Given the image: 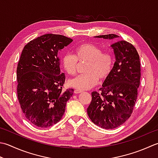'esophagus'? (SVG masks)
I'll list each match as a JSON object with an SVG mask.
<instances>
[{"label":"esophagus","instance_id":"esophagus-1","mask_svg":"<svg viewBox=\"0 0 158 158\" xmlns=\"http://www.w3.org/2000/svg\"><path fill=\"white\" fill-rule=\"evenodd\" d=\"M82 91H80V90H77V89H75V91H74V93L75 94H79V93H81Z\"/></svg>","mask_w":158,"mask_h":158}]
</instances>
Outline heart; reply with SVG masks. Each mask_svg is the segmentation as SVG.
Listing matches in <instances>:
<instances>
[{
	"label": "heart",
	"instance_id": "obj_1",
	"mask_svg": "<svg viewBox=\"0 0 158 158\" xmlns=\"http://www.w3.org/2000/svg\"><path fill=\"white\" fill-rule=\"evenodd\" d=\"M79 63L87 62L85 74L77 75L68 81L70 87L77 90H85L97 85L99 79L104 81L110 76L112 70L114 59L110 52H103L98 46L85 43L77 46L75 55L65 54L61 58V64L68 75H74Z\"/></svg>",
	"mask_w": 158,
	"mask_h": 158
}]
</instances>
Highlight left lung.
<instances>
[{
    "instance_id": "1",
    "label": "left lung",
    "mask_w": 158,
    "mask_h": 158,
    "mask_svg": "<svg viewBox=\"0 0 158 158\" xmlns=\"http://www.w3.org/2000/svg\"><path fill=\"white\" fill-rule=\"evenodd\" d=\"M118 37L115 34L95 36L116 39L111 45L116 59L112 72L99 89L100 92H92V101L87 109L92 123L106 129L118 127L131 116L140 85L139 55L130 43L117 41Z\"/></svg>"
}]
</instances>
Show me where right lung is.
<instances>
[{
    "label": "right lung",
    "instance_id": "1",
    "mask_svg": "<svg viewBox=\"0 0 158 158\" xmlns=\"http://www.w3.org/2000/svg\"><path fill=\"white\" fill-rule=\"evenodd\" d=\"M73 40L45 34L24 46L17 67V94L21 109L29 121L46 128L58 123L74 89L62 92L65 75L61 73L58 54Z\"/></svg>",
    "mask_w": 158,
    "mask_h": 158
}]
</instances>
